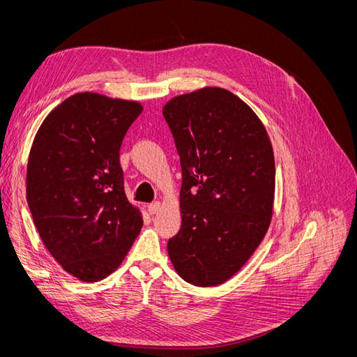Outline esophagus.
I'll list each match as a JSON object with an SVG mask.
<instances>
[{
    "instance_id": "obj_1",
    "label": "esophagus",
    "mask_w": 357,
    "mask_h": 357,
    "mask_svg": "<svg viewBox=\"0 0 357 357\" xmlns=\"http://www.w3.org/2000/svg\"><path fill=\"white\" fill-rule=\"evenodd\" d=\"M147 210H149V213H150V214H156V213L160 210V202H153V204H150L149 207H147Z\"/></svg>"
}]
</instances>
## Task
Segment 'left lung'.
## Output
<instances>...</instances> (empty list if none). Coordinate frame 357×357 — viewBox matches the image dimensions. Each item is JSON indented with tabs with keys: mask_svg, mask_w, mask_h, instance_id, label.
<instances>
[{
	"mask_svg": "<svg viewBox=\"0 0 357 357\" xmlns=\"http://www.w3.org/2000/svg\"><path fill=\"white\" fill-rule=\"evenodd\" d=\"M181 164V228L168 255L185 282L210 287L245 265L269 228L275 160L257 114L235 93L202 88L164 105Z\"/></svg>",
	"mask_w": 357,
	"mask_h": 357,
	"instance_id": "1",
	"label": "left lung"
}]
</instances>
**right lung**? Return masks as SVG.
<instances>
[{
	"label": "right lung",
	"instance_id": "right-lung-1",
	"mask_svg": "<svg viewBox=\"0 0 357 357\" xmlns=\"http://www.w3.org/2000/svg\"><path fill=\"white\" fill-rule=\"evenodd\" d=\"M138 101L79 92L43 121L31 146L26 199L41 241L84 283L121 266L143 215L123 190L121 146Z\"/></svg>",
	"mask_w": 357,
	"mask_h": 357
}]
</instances>
